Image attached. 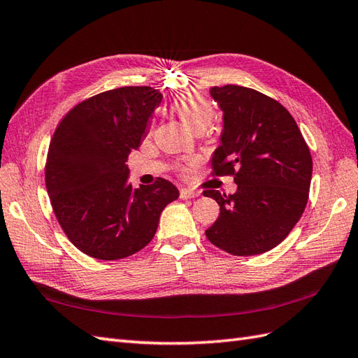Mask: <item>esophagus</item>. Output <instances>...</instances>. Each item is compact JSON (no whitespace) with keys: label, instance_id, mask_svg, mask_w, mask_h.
<instances>
[{"label":"esophagus","instance_id":"34e87169","mask_svg":"<svg viewBox=\"0 0 358 358\" xmlns=\"http://www.w3.org/2000/svg\"><path fill=\"white\" fill-rule=\"evenodd\" d=\"M198 195H199V192H196V190H190V189H181L180 190V198H182V199L195 198Z\"/></svg>","mask_w":358,"mask_h":358}]
</instances>
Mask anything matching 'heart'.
Returning <instances> with one entry per match:
<instances>
[{
    "label": "heart",
    "instance_id": "1",
    "mask_svg": "<svg viewBox=\"0 0 358 358\" xmlns=\"http://www.w3.org/2000/svg\"><path fill=\"white\" fill-rule=\"evenodd\" d=\"M172 111L178 115V119L187 124L190 129L203 131L206 127H209L210 122L215 119V105L209 99L196 94V93H182L173 99ZM195 162L190 160L186 166H182V171H187L190 164Z\"/></svg>",
    "mask_w": 358,
    "mask_h": 358
}]
</instances>
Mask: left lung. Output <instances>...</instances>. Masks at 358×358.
Instances as JSON below:
<instances>
[{
	"mask_svg": "<svg viewBox=\"0 0 358 358\" xmlns=\"http://www.w3.org/2000/svg\"><path fill=\"white\" fill-rule=\"evenodd\" d=\"M210 94L224 113L212 176H231L238 190H204L220 204L206 236L235 256L265 253L288 236L308 203L310 148L293 115L274 99L239 85L213 87Z\"/></svg>",
	"mask_w": 358,
	"mask_h": 358,
	"instance_id": "1",
	"label": "left lung"
}]
</instances>
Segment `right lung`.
<instances>
[{
    "label": "right lung",
    "mask_w": 358,
    "mask_h": 358,
    "mask_svg": "<svg viewBox=\"0 0 358 358\" xmlns=\"http://www.w3.org/2000/svg\"><path fill=\"white\" fill-rule=\"evenodd\" d=\"M162 102L151 87H120L82 101L64 115L48 146L45 186L57 222L80 252L114 261L151 243L163 209L178 198L171 181L134 189L128 155Z\"/></svg>",
    "instance_id": "add662e5"
}]
</instances>
